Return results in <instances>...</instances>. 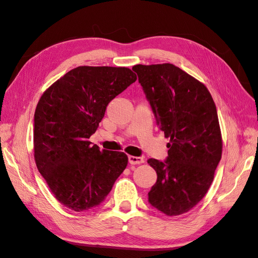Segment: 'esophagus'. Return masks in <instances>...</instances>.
Masks as SVG:
<instances>
[{
	"instance_id": "1",
	"label": "esophagus",
	"mask_w": 258,
	"mask_h": 258,
	"mask_svg": "<svg viewBox=\"0 0 258 258\" xmlns=\"http://www.w3.org/2000/svg\"><path fill=\"white\" fill-rule=\"evenodd\" d=\"M128 159L131 165H141V163L144 162V159L142 157H136V156H129Z\"/></svg>"
}]
</instances>
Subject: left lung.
Masks as SVG:
<instances>
[{"mask_svg": "<svg viewBox=\"0 0 258 258\" xmlns=\"http://www.w3.org/2000/svg\"><path fill=\"white\" fill-rule=\"evenodd\" d=\"M132 70L170 138L167 160H147L157 173L148 201L168 216L184 214L206 196L222 158L215 103L204 84L173 64H137Z\"/></svg>", "mask_w": 258, "mask_h": 258, "instance_id": "obj_1", "label": "left lung"}]
</instances>
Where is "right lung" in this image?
Listing matches in <instances>:
<instances>
[{"instance_id": "obj_1", "label": "right lung", "mask_w": 258, "mask_h": 258, "mask_svg": "<svg viewBox=\"0 0 258 258\" xmlns=\"http://www.w3.org/2000/svg\"><path fill=\"white\" fill-rule=\"evenodd\" d=\"M137 81L124 67H77L44 91L34 113V160L52 195L75 212L99 206L128 165L89 138L111 101Z\"/></svg>"}]
</instances>
